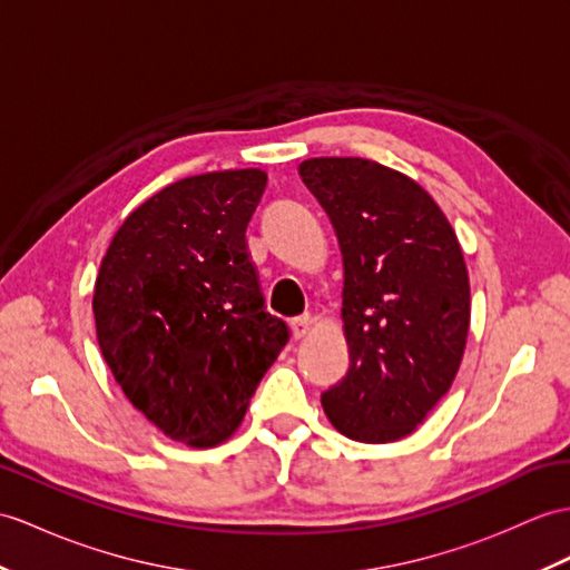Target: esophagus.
<instances>
[{"mask_svg": "<svg viewBox=\"0 0 570 570\" xmlns=\"http://www.w3.org/2000/svg\"><path fill=\"white\" fill-rule=\"evenodd\" d=\"M311 325H313V317L308 313L298 315V317H294V321H291V333H294L296 340H301V337H306L311 333Z\"/></svg>", "mask_w": 570, "mask_h": 570, "instance_id": "esophagus-1", "label": "esophagus"}]
</instances>
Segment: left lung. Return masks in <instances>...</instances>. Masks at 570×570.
<instances>
[{
	"label": "left lung",
	"instance_id": "8db88e82",
	"mask_svg": "<svg viewBox=\"0 0 570 570\" xmlns=\"http://www.w3.org/2000/svg\"><path fill=\"white\" fill-rule=\"evenodd\" d=\"M303 184L333 223L345 264L350 368L321 403L350 440H403L452 386L471 288L464 253L434 198L364 157H313Z\"/></svg>",
	"mask_w": 570,
	"mask_h": 570
}]
</instances>
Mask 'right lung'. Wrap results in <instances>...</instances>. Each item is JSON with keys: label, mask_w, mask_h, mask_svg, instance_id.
<instances>
[{"label": "right lung", "mask_w": 570, "mask_h": 570, "mask_svg": "<svg viewBox=\"0 0 570 570\" xmlns=\"http://www.w3.org/2000/svg\"><path fill=\"white\" fill-rule=\"evenodd\" d=\"M267 171L169 184L130 214L101 259L97 340L126 399L169 440L216 446L240 428L288 342L264 311L245 230Z\"/></svg>", "instance_id": "obj_1"}]
</instances>
